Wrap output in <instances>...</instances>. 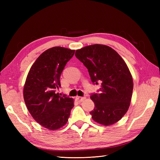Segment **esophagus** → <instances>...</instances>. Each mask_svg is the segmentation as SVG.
I'll return each mask as SVG.
<instances>
[{
	"instance_id": "34e87169",
	"label": "esophagus",
	"mask_w": 160,
	"mask_h": 160,
	"mask_svg": "<svg viewBox=\"0 0 160 160\" xmlns=\"http://www.w3.org/2000/svg\"><path fill=\"white\" fill-rule=\"evenodd\" d=\"M85 99H86V97L85 96H84V97L78 96L77 97V100H78V102H83Z\"/></svg>"
}]
</instances>
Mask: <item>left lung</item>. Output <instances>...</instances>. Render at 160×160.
<instances>
[{"mask_svg": "<svg viewBox=\"0 0 160 160\" xmlns=\"http://www.w3.org/2000/svg\"><path fill=\"white\" fill-rule=\"evenodd\" d=\"M75 56L87 68L93 84L101 83L98 93L91 95L95 104L90 112L93 120L105 126L117 122L128 109L133 89L127 64L114 49L103 45L84 47Z\"/></svg>", "mask_w": 160, "mask_h": 160, "instance_id": "obj_1", "label": "left lung"}]
</instances>
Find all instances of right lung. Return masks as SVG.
Segmentation results:
<instances>
[{
    "instance_id": "right-lung-1",
    "label": "right lung",
    "mask_w": 160,
    "mask_h": 160,
    "mask_svg": "<svg viewBox=\"0 0 160 160\" xmlns=\"http://www.w3.org/2000/svg\"><path fill=\"white\" fill-rule=\"evenodd\" d=\"M75 51L61 47L46 50L30 69L24 86L25 104L33 119L43 127L56 130L65 124L73 107V98L56 92L60 78Z\"/></svg>"
}]
</instances>
